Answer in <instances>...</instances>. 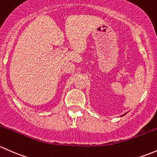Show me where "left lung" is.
<instances>
[{
  "mask_svg": "<svg viewBox=\"0 0 157 157\" xmlns=\"http://www.w3.org/2000/svg\"><path fill=\"white\" fill-rule=\"evenodd\" d=\"M123 116H124V115H123Z\"/></svg>",
  "mask_w": 157,
  "mask_h": 157,
  "instance_id": "obj_1",
  "label": "left lung"
}]
</instances>
